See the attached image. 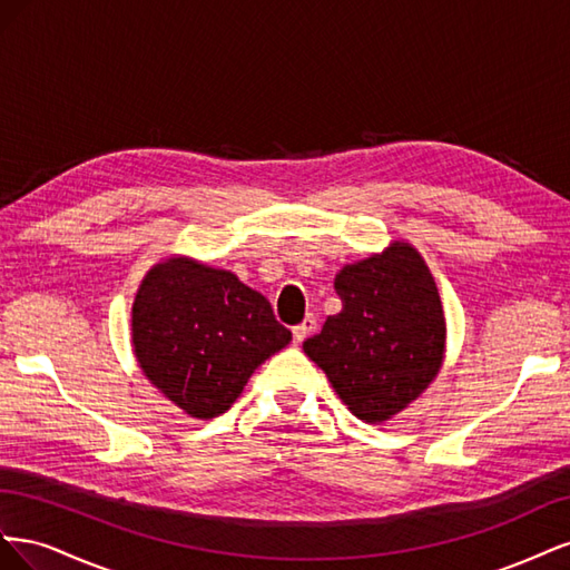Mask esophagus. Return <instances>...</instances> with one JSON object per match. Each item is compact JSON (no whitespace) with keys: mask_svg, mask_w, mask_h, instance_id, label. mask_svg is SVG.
I'll return each instance as SVG.
<instances>
[{"mask_svg":"<svg viewBox=\"0 0 570 570\" xmlns=\"http://www.w3.org/2000/svg\"><path fill=\"white\" fill-rule=\"evenodd\" d=\"M314 331H316V318H314V316H306L299 325L292 327V335H295V342H297V344H302Z\"/></svg>","mask_w":570,"mask_h":570,"instance_id":"obj_1","label":"esophagus"}]
</instances>
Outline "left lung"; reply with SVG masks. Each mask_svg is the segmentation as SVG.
I'll use <instances>...</instances> for the list:
<instances>
[{"instance_id":"obj_1","label":"left lung","mask_w":570,"mask_h":570,"mask_svg":"<svg viewBox=\"0 0 570 570\" xmlns=\"http://www.w3.org/2000/svg\"><path fill=\"white\" fill-rule=\"evenodd\" d=\"M342 312L304 342L356 419L383 423L435 381L446 325L440 292L409 243L347 264L335 275Z\"/></svg>"}]
</instances>
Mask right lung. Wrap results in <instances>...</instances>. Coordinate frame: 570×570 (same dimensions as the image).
I'll list each match as a JSON object with an SVG mask.
<instances>
[{
    "label": "right lung",
    "instance_id": "1",
    "mask_svg": "<svg viewBox=\"0 0 570 570\" xmlns=\"http://www.w3.org/2000/svg\"><path fill=\"white\" fill-rule=\"evenodd\" d=\"M292 333L237 275L187 256L151 266L132 302V347L147 381L187 416L226 413Z\"/></svg>",
    "mask_w": 570,
    "mask_h": 570
}]
</instances>
